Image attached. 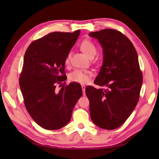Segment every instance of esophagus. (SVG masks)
<instances>
[{
	"mask_svg": "<svg viewBox=\"0 0 159 159\" xmlns=\"http://www.w3.org/2000/svg\"><path fill=\"white\" fill-rule=\"evenodd\" d=\"M81 87H82V89H83V93H84V95H85V85H82V86H81Z\"/></svg>",
	"mask_w": 159,
	"mask_h": 159,
	"instance_id": "34e87169",
	"label": "esophagus"
}]
</instances>
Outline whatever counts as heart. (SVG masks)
I'll list each match as a JSON object with an SVG mask.
<instances>
[{
  "label": "heart",
  "mask_w": 159,
  "mask_h": 159,
  "mask_svg": "<svg viewBox=\"0 0 159 159\" xmlns=\"http://www.w3.org/2000/svg\"><path fill=\"white\" fill-rule=\"evenodd\" d=\"M80 48L85 55L90 59H93L96 55V47L94 43L89 40H84L80 46ZM70 54L67 55L66 59V63H68L70 61ZM92 72L90 70H76L71 73L69 76V79L73 82L85 84L88 83L91 76H92Z\"/></svg>",
  "instance_id": "b5f03b06"
}]
</instances>
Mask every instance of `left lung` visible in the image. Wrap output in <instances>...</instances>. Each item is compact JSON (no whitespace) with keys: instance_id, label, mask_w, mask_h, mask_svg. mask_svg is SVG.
Returning a JSON list of instances; mask_svg holds the SVG:
<instances>
[{"instance_id":"8db88e82","label":"left lung","mask_w":159,"mask_h":159,"mask_svg":"<svg viewBox=\"0 0 159 159\" xmlns=\"http://www.w3.org/2000/svg\"><path fill=\"white\" fill-rule=\"evenodd\" d=\"M102 47L103 63L94 80L106 89L87 86L91 119L96 126L113 130L122 125L139 101L143 83L138 55L126 35L115 29L91 32Z\"/></svg>"}]
</instances>
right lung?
Instances as JSON below:
<instances>
[{
  "label": "right lung",
  "instance_id": "right-lung-1",
  "mask_svg": "<svg viewBox=\"0 0 159 159\" xmlns=\"http://www.w3.org/2000/svg\"><path fill=\"white\" fill-rule=\"evenodd\" d=\"M80 32L50 33L33 41L25 52L20 89L29 115L44 129L57 130L67 124L82 96L79 83H64L59 90L56 89L67 79L66 59Z\"/></svg>",
  "mask_w": 159,
  "mask_h": 159
}]
</instances>
